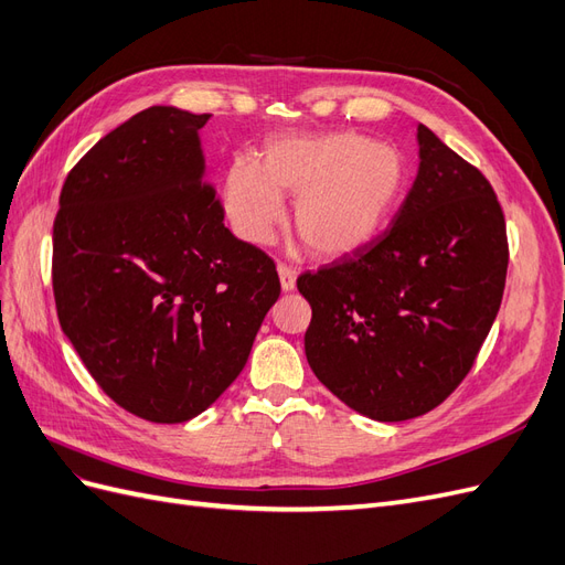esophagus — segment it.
Returning a JSON list of instances; mask_svg holds the SVG:
<instances>
[{
    "instance_id": "esophagus-1",
    "label": "esophagus",
    "mask_w": 565,
    "mask_h": 565,
    "mask_svg": "<svg viewBox=\"0 0 565 565\" xmlns=\"http://www.w3.org/2000/svg\"><path fill=\"white\" fill-rule=\"evenodd\" d=\"M278 276H280L282 292H292L297 285V270L287 264H278Z\"/></svg>"
}]
</instances>
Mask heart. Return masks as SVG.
<instances>
[{"mask_svg": "<svg viewBox=\"0 0 565 565\" xmlns=\"http://www.w3.org/2000/svg\"><path fill=\"white\" fill-rule=\"evenodd\" d=\"M405 185L401 152L355 131L295 134L270 141L262 164L237 160L224 200L235 231L262 245L297 198L299 241L322 259L365 247L382 231Z\"/></svg>", "mask_w": 565, "mask_h": 565, "instance_id": "b5f03b06", "label": "heart"}]
</instances>
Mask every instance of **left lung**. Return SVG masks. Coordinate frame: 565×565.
Wrapping results in <instances>:
<instances>
[{"label":"left lung","instance_id":"8db88e82","mask_svg":"<svg viewBox=\"0 0 565 565\" xmlns=\"http://www.w3.org/2000/svg\"><path fill=\"white\" fill-rule=\"evenodd\" d=\"M419 172L391 226L297 278L316 377L355 413L403 422L467 377L500 311L509 243L490 181L417 127Z\"/></svg>","mask_w":565,"mask_h":565}]
</instances>
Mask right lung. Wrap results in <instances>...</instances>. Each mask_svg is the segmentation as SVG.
<instances>
[{
  "label": "right lung",
  "instance_id": "1",
  "mask_svg": "<svg viewBox=\"0 0 565 565\" xmlns=\"http://www.w3.org/2000/svg\"><path fill=\"white\" fill-rule=\"evenodd\" d=\"M212 115L152 106L67 174L54 218L56 313L127 413L193 419L243 372L280 297L270 256L224 226L198 131Z\"/></svg>",
  "mask_w": 565,
  "mask_h": 565
}]
</instances>
